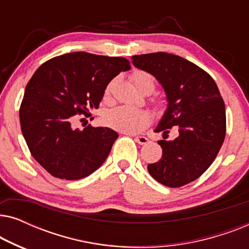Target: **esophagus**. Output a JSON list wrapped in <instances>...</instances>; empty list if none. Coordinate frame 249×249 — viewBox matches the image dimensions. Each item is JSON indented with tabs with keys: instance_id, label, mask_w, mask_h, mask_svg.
<instances>
[{
	"instance_id": "esophagus-1",
	"label": "esophagus",
	"mask_w": 249,
	"mask_h": 249,
	"mask_svg": "<svg viewBox=\"0 0 249 249\" xmlns=\"http://www.w3.org/2000/svg\"><path fill=\"white\" fill-rule=\"evenodd\" d=\"M135 141L137 142L138 144H141V145H145V144H147V142H149L148 138L145 137V136H136Z\"/></svg>"
}]
</instances>
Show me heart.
I'll return each instance as SVG.
<instances>
[{
    "label": "heart",
    "mask_w": 249,
    "mask_h": 249,
    "mask_svg": "<svg viewBox=\"0 0 249 249\" xmlns=\"http://www.w3.org/2000/svg\"><path fill=\"white\" fill-rule=\"evenodd\" d=\"M131 80L136 88L141 93H149L152 94L155 90V80L152 74L145 71H137L131 76ZM111 94V85H108L107 90H105V98L108 100ZM160 107V105H158ZM105 121L108 127L115 129V130L122 132H129V134H135L147 127L151 117L146 111L137 110L129 107H119L112 108L107 112Z\"/></svg>",
    "instance_id": "heart-1"
}]
</instances>
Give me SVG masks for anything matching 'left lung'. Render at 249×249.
I'll list each match as a JSON object with an SVG mask.
<instances>
[{
    "instance_id": "8db88e82",
    "label": "left lung",
    "mask_w": 249,
    "mask_h": 249,
    "mask_svg": "<svg viewBox=\"0 0 249 249\" xmlns=\"http://www.w3.org/2000/svg\"><path fill=\"white\" fill-rule=\"evenodd\" d=\"M132 64L154 76L165 91L168 107L155 132L175 127L173 141H159L162 158L147 165L153 178L171 188L203 175L226 137V107L215 81L196 64L175 54L134 55Z\"/></svg>"
}]
</instances>
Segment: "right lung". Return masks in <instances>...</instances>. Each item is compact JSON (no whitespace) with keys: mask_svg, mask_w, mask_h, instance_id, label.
<instances>
[{"mask_svg":"<svg viewBox=\"0 0 249 249\" xmlns=\"http://www.w3.org/2000/svg\"><path fill=\"white\" fill-rule=\"evenodd\" d=\"M130 69L124 57L73 52L43 63L27 84L19 117L34 159L53 177L89 176L110 154L118 132L107 127L76 128L77 114L97 108L108 83Z\"/></svg>","mask_w":249,"mask_h":249,"instance_id":"obj_1","label":"right lung"}]
</instances>
